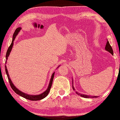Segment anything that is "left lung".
<instances>
[{
    "mask_svg": "<svg viewBox=\"0 0 120 120\" xmlns=\"http://www.w3.org/2000/svg\"><path fill=\"white\" fill-rule=\"evenodd\" d=\"M105 49L106 51H107V52H110V53H111L112 55H113V49L112 48L111 45H110V44H109V42L107 40V43H106V46H105ZM72 86H73V89L74 91H75V89L74 88V87L73 86V79H72ZM76 91V93L78 94V95H79L81 97H82V98H98V96H91V95H86V94H81V93H79V92H77Z\"/></svg>",
    "mask_w": 120,
    "mask_h": 120,
    "instance_id": "obj_1",
    "label": "left lung"
}]
</instances>
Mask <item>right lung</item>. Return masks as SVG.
<instances>
[{"mask_svg":"<svg viewBox=\"0 0 120 120\" xmlns=\"http://www.w3.org/2000/svg\"><path fill=\"white\" fill-rule=\"evenodd\" d=\"M21 29H22L21 27L17 28L16 30H15V31L14 34H13V35L12 43H11V45H10V46H9V47L8 48V49L7 52V53H6V64L7 63L8 58V57L10 55V52H11V50H12L13 46L14 41L15 39V38L16 37V35L18 34H19V32L20 30H21ZM60 66V65H59L58 67H57V68L59 67ZM5 70H6V74L8 76V78L10 85V86H11V87L13 89V90L17 94H19V95L20 96H22V98H26L27 99H29V100H30V101H39V100H41V99H43L44 98H45V97H46L47 96V95L48 94V93H49V92L50 90V88H51V87H52L53 79V77H54V75H55V72H54L53 73L52 76H51V78H50V81H49V85H48V88L44 92H43L41 94H39V95H29V94H28L22 92L21 91H20L19 90V89H18L16 87V86H14L13 83L12 82V80H11V78H10V77L9 73H8V69H7V66L6 65H5Z\"/></svg>","mask_w":120,"mask_h":120,"instance_id":"add662e5","label":"right lung"}]
</instances>
